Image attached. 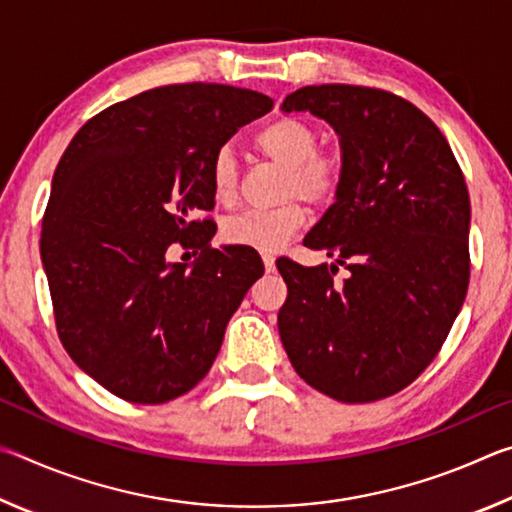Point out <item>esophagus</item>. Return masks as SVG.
Returning a JSON list of instances; mask_svg holds the SVG:
<instances>
[{
    "label": "esophagus",
    "mask_w": 512,
    "mask_h": 512,
    "mask_svg": "<svg viewBox=\"0 0 512 512\" xmlns=\"http://www.w3.org/2000/svg\"><path fill=\"white\" fill-rule=\"evenodd\" d=\"M262 259H264L266 273H273V271H275V257H273V255H264Z\"/></svg>",
    "instance_id": "1"
}]
</instances>
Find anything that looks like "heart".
<instances>
[{"label":"heart","mask_w":512,"mask_h":512,"mask_svg":"<svg viewBox=\"0 0 512 512\" xmlns=\"http://www.w3.org/2000/svg\"><path fill=\"white\" fill-rule=\"evenodd\" d=\"M314 126L298 117H280L255 135V149L282 164V198H302L314 207L332 205L339 198L348 162L339 149H320ZM210 183L216 203L235 205L239 196V164L230 146L216 149L210 164ZM307 212L298 201L273 210H248L223 223L228 244L275 253L305 225Z\"/></svg>","instance_id":"b5f03b06"}]
</instances>
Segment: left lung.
I'll use <instances>...</instances> for the list:
<instances>
[{"mask_svg":"<svg viewBox=\"0 0 512 512\" xmlns=\"http://www.w3.org/2000/svg\"><path fill=\"white\" fill-rule=\"evenodd\" d=\"M282 108L341 135L336 203L305 237L336 264H277L280 339L298 375L339 402L400 393L436 359L470 284V194L438 126L393 92L307 85ZM349 275L335 280L338 266Z\"/></svg>","mask_w":512,"mask_h":512,"instance_id":"1","label":"left lung"}]
</instances>
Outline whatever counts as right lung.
I'll list each match as a JSON object with an SVG mask.
<instances>
[{"instance_id": "add662e5", "label": "right lung", "mask_w": 512, "mask_h": 512, "mask_svg": "<svg viewBox=\"0 0 512 512\" xmlns=\"http://www.w3.org/2000/svg\"><path fill=\"white\" fill-rule=\"evenodd\" d=\"M271 108L246 88L164 85L85 121L60 158L40 232L56 332L121 400L164 404L192 391L262 277L253 250L210 248V164ZM173 243L202 250L189 272L163 259Z\"/></svg>"}]
</instances>
